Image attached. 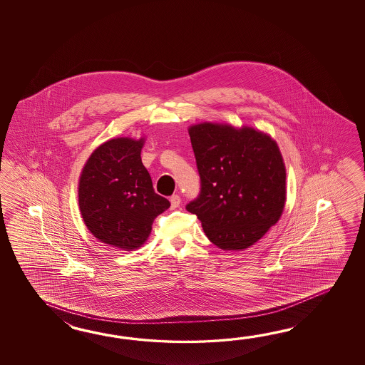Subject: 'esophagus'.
Instances as JSON below:
<instances>
[{
  "mask_svg": "<svg viewBox=\"0 0 365 365\" xmlns=\"http://www.w3.org/2000/svg\"><path fill=\"white\" fill-rule=\"evenodd\" d=\"M170 201H171V209L175 210L179 207L181 198H180L179 195L176 194V195H172L171 200H170Z\"/></svg>",
  "mask_w": 365,
  "mask_h": 365,
  "instance_id": "34e87169",
  "label": "esophagus"
}]
</instances>
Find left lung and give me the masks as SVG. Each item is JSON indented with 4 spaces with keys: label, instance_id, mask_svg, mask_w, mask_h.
I'll use <instances>...</instances> for the list:
<instances>
[{
    "label": "left lung",
    "instance_id": "8db88e82",
    "mask_svg": "<svg viewBox=\"0 0 365 365\" xmlns=\"http://www.w3.org/2000/svg\"><path fill=\"white\" fill-rule=\"evenodd\" d=\"M187 132L201 194L186 210L217 248H250L278 223L286 206V165L277 140L252 126L227 123L205 121Z\"/></svg>",
    "mask_w": 365,
    "mask_h": 365
}]
</instances>
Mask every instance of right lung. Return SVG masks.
<instances>
[{"instance_id": "obj_1", "label": "right lung", "mask_w": 365, "mask_h": 365, "mask_svg": "<svg viewBox=\"0 0 365 365\" xmlns=\"http://www.w3.org/2000/svg\"><path fill=\"white\" fill-rule=\"evenodd\" d=\"M145 137H117L88 156L78 182V205L98 240L121 250L146 242L153 222L171 206L156 194L140 151Z\"/></svg>"}]
</instances>
